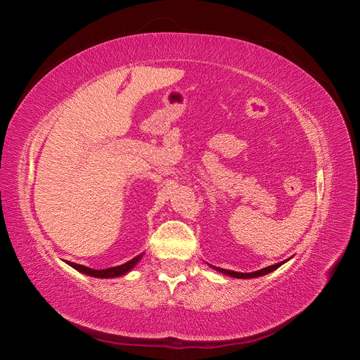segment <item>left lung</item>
<instances>
[{
    "instance_id": "8db88e82",
    "label": "left lung",
    "mask_w": 360,
    "mask_h": 360,
    "mask_svg": "<svg viewBox=\"0 0 360 360\" xmlns=\"http://www.w3.org/2000/svg\"><path fill=\"white\" fill-rule=\"evenodd\" d=\"M290 259V258H288ZM288 259L285 261H281V263H276L274 266H269V267H264L261 270H255V271H250V274H242V271H234V270H226V269H221V267H214L212 266L216 271H219V274L222 275H226V276H231V278H237V279H250V278H258V276H264L267 274H270V271L276 270L278 267H281L284 263H287Z\"/></svg>"
}]
</instances>
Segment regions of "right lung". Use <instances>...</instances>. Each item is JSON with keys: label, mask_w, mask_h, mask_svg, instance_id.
Listing matches in <instances>:
<instances>
[{"label": "right lung", "mask_w": 360, "mask_h": 360, "mask_svg": "<svg viewBox=\"0 0 360 360\" xmlns=\"http://www.w3.org/2000/svg\"><path fill=\"white\" fill-rule=\"evenodd\" d=\"M144 257V252L136 255L135 258H132L130 261H127V263L124 264H120V266H115V267H108V269H103V270H96V269H90L86 266H82V264H76V263H70V261H66V263L73 267L75 270L81 271V274L84 275H89V276H93V278H101V279H111V278H118V276H124L127 275L130 270H132L139 261L141 258Z\"/></svg>", "instance_id": "right-lung-1"}]
</instances>
